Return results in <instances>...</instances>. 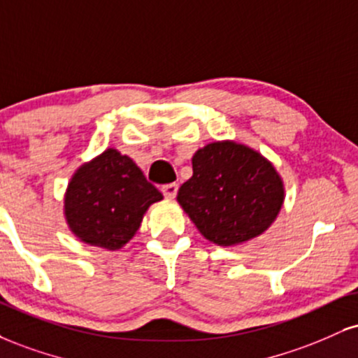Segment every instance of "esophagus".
Returning a JSON list of instances; mask_svg holds the SVG:
<instances>
[{
	"label": "esophagus",
	"mask_w": 358,
	"mask_h": 358,
	"mask_svg": "<svg viewBox=\"0 0 358 358\" xmlns=\"http://www.w3.org/2000/svg\"><path fill=\"white\" fill-rule=\"evenodd\" d=\"M162 192H163V195H165L166 198H175L176 196V192H178V185H176V183L163 185Z\"/></svg>",
	"instance_id": "obj_1"
}]
</instances>
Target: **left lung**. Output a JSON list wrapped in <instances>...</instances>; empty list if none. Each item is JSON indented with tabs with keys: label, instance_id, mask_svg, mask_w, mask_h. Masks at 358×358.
I'll use <instances>...</instances> for the list:
<instances>
[{
	"label": "left lung",
	"instance_id": "1",
	"mask_svg": "<svg viewBox=\"0 0 358 358\" xmlns=\"http://www.w3.org/2000/svg\"><path fill=\"white\" fill-rule=\"evenodd\" d=\"M193 175L178 190V203L201 235L231 247L262 235L285 200L282 176L264 155L231 140L196 150Z\"/></svg>",
	"mask_w": 358,
	"mask_h": 358
}]
</instances>
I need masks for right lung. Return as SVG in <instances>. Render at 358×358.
<instances>
[{"instance_id":"1","label":"right lung","mask_w":358,"mask_h":358,"mask_svg":"<svg viewBox=\"0 0 358 358\" xmlns=\"http://www.w3.org/2000/svg\"><path fill=\"white\" fill-rule=\"evenodd\" d=\"M163 195L136 163L108 148L83 163L64 193L68 228L83 243L120 250L135 236L150 205Z\"/></svg>"}]
</instances>
